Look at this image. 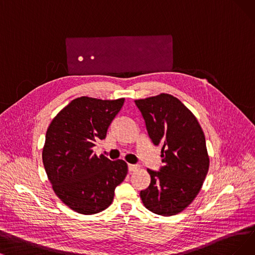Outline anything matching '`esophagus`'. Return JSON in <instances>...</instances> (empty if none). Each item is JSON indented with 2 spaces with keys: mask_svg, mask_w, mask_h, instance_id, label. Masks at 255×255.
Instances as JSON below:
<instances>
[{
  "mask_svg": "<svg viewBox=\"0 0 255 255\" xmlns=\"http://www.w3.org/2000/svg\"><path fill=\"white\" fill-rule=\"evenodd\" d=\"M139 168H140V166L137 165V164H128V170L129 171H136Z\"/></svg>",
  "mask_w": 255,
  "mask_h": 255,
  "instance_id": "esophagus-1",
  "label": "esophagus"
}]
</instances>
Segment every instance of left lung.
Here are the masks:
<instances>
[{"label":"left lung","mask_w":255,"mask_h":255,"mask_svg":"<svg viewBox=\"0 0 255 255\" xmlns=\"http://www.w3.org/2000/svg\"><path fill=\"white\" fill-rule=\"evenodd\" d=\"M135 104L149 138L162 145L160 171L147 169L149 186L140 191L143 205L159 216L184 210L200 192L209 168L205 136L196 116L172 95L161 93Z\"/></svg>","instance_id":"obj_1"}]
</instances>
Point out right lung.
<instances>
[{
    "mask_svg": "<svg viewBox=\"0 0 255 255\" xmlns=\"http://www.w3.org/2000/svg\"><path fill=\"white\" fill-rule=\"evenodd\" d=\"M125 98L73 99L51 121L43 147V163L55 195L81 215H94L113 202L114 190L128 175L124 160L97 157L92 147L107 136Z\"/></svg>",
    "mask_w": 255,
    "mask_h": 255,
    "instance_id": "right-lung-1",
    "label": "right lung"
}]
</instances>
